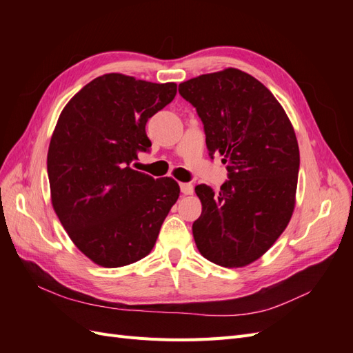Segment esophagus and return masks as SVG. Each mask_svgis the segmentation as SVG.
<instances>
[{
    "label": "esophagus",
    "mask_w": 353,
    "mask_h": 353,
    "mask_svg": "<svg viewBox=\"0 0 353 353\" xmlns=\"http://www.w3.org/2000/svg\"><path fill=\"white\" fill-rule=\"evenodd\" d=\"M179 187H181V191H183V194H185V196L193 194V191H194L193 184H190V183H181Z\"/></svg>",
    "instance_id": "obj_1"
}]
</instances>
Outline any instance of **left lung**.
Here are the masks:
<instances>
[{"label": "left lung", "mask_w": 353, "mask_h": 353, "mask_svg": "<svg viewBox=\"0 0 353 353\" xmlns=\"http://www.w3.org/2000/svg\"><path fill=\"white\" fill-rule=\"evenodd\" d=\"M205 125L209 156L221 154L228 181L196 187L201 215L193 223L208 261L243 268L270 250L296 205L299 145L272 92L252 74L228 68L179 83Z\"/></svg>", "instance_id": "1"}]
</instances>
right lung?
<instances>
[{
    "label": "right lung",
    "mask_w": 353,
    "mask_h": 353,
    "mask_svg": "<svg viewBox=\"0 0 353 353\" xmlns=\"http://www.w3.org/2000/svg\"><path fill=\"white\" fill-rule=\"evenodd\" d=\"M175 94V82L105 73L59 116L47 156L52 208L73 244L104 268L145 258L179 197L174 178L131 169L152 147L147 121Z\"/></svg>",
    "instance_id": "add662e5"
}]
</instances>
